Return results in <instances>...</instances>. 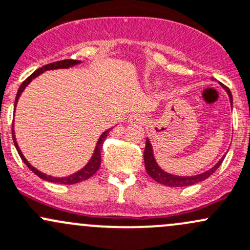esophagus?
Masks as SVG:
<instances>
[{
	"label": "esophagus",
	"instance_id": "34e87169",
	"mask_svg": "<svg viewBox=\"0 0 250 250\" xmlns=\"http://www.w3.org/2000/svg\"><path fill=\"white\" fill-rule=\"evenodd\" d=\"M146 118L140 116V115H132V116L129 117V120H128V122L129 123H139V125H143V123H145Z\"/></svg>",
	"mask_w": 250,
	"mask_h": 250
}]
</instances>
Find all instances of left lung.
Here are the masks:
<instances>
[{
  "label": "left lung",
  "instance_id": "left-lung-1",
  "mask_svg": "<svg viewBox=\"0 0 250 250\" xmlns=\"http://www.w3.org/2000/svg\"><path fill=\"white\" fill-rule=\"evenodd\" d=\"M222 85V83H220ZM222 87L227 91L228 96L230 98V103L231 106H232V94L229 88L227 86L222 85ZM144 160H145V167L146 171L153 178L154 181L160 183V185L164 186H169V187H186V186H193L195 183L201 182V181H205L206 178H208L209 176L213 173L218 167H220V164L224 160V157L214 165L213 167H211L207 171L199 173V175H194V176H177V175H172V173H169L162 169L159 167L158 163L156 162V158L153 156V148H152L151 141L148 139H146V146H145V151H144Z\"/></svg>",
  "mask_w": 250,
  "mask_h": 250
}]
</instances>
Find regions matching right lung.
<instances>
[{"mask_svg":"<svg viewBox=\"0 0 250 250\" xmlns=\"http://www.w3.org/2000/svg\"><path fill=\"white\" fill-rule=\"evenodd\" d=\"M79 63H81V61H77V60H63V61H57V62H54V63H50V64H46V65H43L42 68H39V69H37L35 73H32V74L30 75L27 79H26L25 81H23L22 83L20 85L19 90H18V93H17V97H15V103H14V111H15V107H17V104H18V101H19L21 93H22L23 90L26 88V86L28 85V83H31V81L33 80V79L38 77V75H41L42 73H44L45 70H54V69H67V68H70L73 67V65H77ZM110 129H112V128H110ZM110 129L105 130V132L102 134L101 136H99L98 141H97V145H96V148H94V152H93V156L91 157V159L88 160L87 164L85 165V167H83V169H80L79 171L72 173V175L69 176H65V177H54V176H50V175H46V173L39 171L38 169H36L35 167H32V165L28 163V160L23 157L22 152H21L19 145H18L17 143V138H15V134H14V129H12V135H13V141H14V145H15V148H17L18 153H19L20 158L22 159V162L25 163L26 165L28 167V169L31 170V171H33L36 173L38 177H41L42 180H45V181H49V182H54V183H61V185H75V183H79L81 182V181H85L87 180V178H90L91 176H93L94 173L98 171L99 167H101V160H102V157H101V151H102V146H103V143L105 140V138L107 136V134H109Z\"/></svg>","mask_w":250,"mask_h":250,"instance_id":"1","label":"right lung"}]
</instances>
